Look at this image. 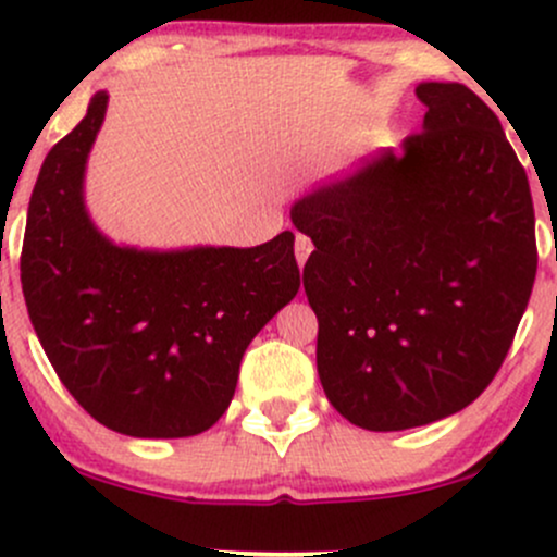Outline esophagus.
<instances>
[{
  "label": "esophagus",
  "mask_w": 557,
  "mask_h": 557,
  "mask_svg": "<svg viewBox=\"0 0 557 557\" xmlns=\"http://www.w3.org/2000/svg\"><path fill=\"white\" fill-rule=\"evenodd\" d=\"M311 251H314V243H311V238H306V235H296V261L298 267L306 264V259L311 257Z\"/></svg>",
  "instance_id": "esophagus-1"
}]
</instances>
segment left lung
Returning <instances> with one entry per match:
<instances>
[{"instance_id": "obj_1", "label": "left lung", "mask_w": 557, "mask_h": 557, "mask_svg": "<svg viewBox=\"0 0 557 557\" xmlns=\"http://www.w3.org/2000/svg\"><path fill=\"white\" fill-rule=\"evenodd\" d=\"M426 114L290 207L314 243L304 287L335 411L369 432L432 424L497 374L536 274L527 172L463 83L417 86Z\"/></svg>"}]
</instances>
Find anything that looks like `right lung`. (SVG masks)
<instances>
[{
    "label": "right lung",
    "instance_id": "add662e5",
    "mask_svg": "<svg viewBox=\"0 0 557 557\" xmlns=\"http://www.w3.org/2000/svg\"><path fill=\"white\" fill-rule=\"evenodd\" d=\"M110 94L44 159L28 203L21 283L57 376L107 430L194 437L216 424L248 343L296 298L290 230L253 248L120 246L86 209V164Z\"/></svg>",
    "mask_w": 557,
    "mask_h": 557
}]
</instances>
